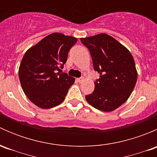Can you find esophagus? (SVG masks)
<instances>
[{
    "mask_svg": "<svg viewBox=\"0 0 157 157\" xmlns=\"http://www.w3.org/2000/svg\"><path fill=\"white\" fill-rule=\"evenodd\" d=\"M83 80H84V79H83V77H80V78L77 79V81L78 82V83H82V82L83 81Z\"/></svg>",
    "mask_w": 157,
    "mask_h": 157,
    "instance_id": "obj_1",
    "label": "esophagus"
}]
</instances>
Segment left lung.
I'll use <instances>...</instances> for the list:
<instances>
[{"instance_id":"1","label":"left lung","mask_w":157,"mask_h":157,"mask_svg":"<svg viewBox=\"0 0 157 157\" xmlns=\"http://www.w3.org/2000/svg\"><path fill=\"white\" fill-rule=\"evenodd\" d=\"M89 49L93 69L99 74L94 91L86 96L94 108L111 112L122 105L135 86L137 73L131 52L114 38L105 33L82 38Z\"/></svg>"}]
</instances>
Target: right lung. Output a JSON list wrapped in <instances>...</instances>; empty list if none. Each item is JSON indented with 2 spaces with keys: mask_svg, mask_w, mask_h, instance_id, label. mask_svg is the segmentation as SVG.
I'll list each match as a JSON object with an SVG mask.
<instances>
[{
  "mask_svg": "<svg viewBox=\"0 0 157 157\" xmlns=\"http://www.w3.org/2000/svg\"><path fill=\"white\" fill-rule=\"evenodd\" d=\"M77 42V38L55 33L25 53L19 68L20 83L29 100L39 108H53L65 99L75 80L57 71L64 67L70 49Z\"/></svg>",
  "mask_w": 157,
  "mask_h": 157,
  "instance_id": "add662e5",
  "label": "right lung"
}]
</instances>
